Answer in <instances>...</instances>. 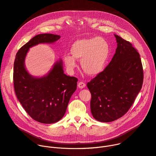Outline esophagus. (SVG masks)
<instances>
[{
    "label": "esophagus",
    "mask_w": 156,
    "mask_h": 156,
    "mask_svg": "<svg viewBox=\"0 0 156 156\" xmlns=\"http://www.w3.org/2000/svg\"><path fill=\"white\" fill-rule=\"evenodd\" d=\"M78 87L80 88V89H83L86 87V84L84 83L83 82H79L78 83Z\"/></svg>",
    "instance_id": "34e87169"
}]
</instances>
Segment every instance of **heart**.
I'll use <instances>...</instances> for the list:
<instances>
[{"mask_svg": "<svg viewBox=\"0 0 156 156\" xmlns=\"http://www.w3.org/2000/svg\"><path fill=\"white\" fill-rule=\"evenodd\" d=\"M70 53L63 56L67 68L73 72L77 67L76 60H80L82 69L89 76H97L105 69L110 48L108 41L102 37L84 38L76 41Z\"/></svg>", "mask_w": 156, "mask_h": 156, "instance_id": "1", "label": "heart"}]
</instances>
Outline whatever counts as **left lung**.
Wrapping results in <instances>:
<instances>
[{
    "label": "left lung",
    "instance_id": "1",
    "mask_svg": "<svg viewBox=\"0 0 156 156\" xmlns=\"http://www.w3.org/2000/svg\"><path fill=\"white\" fill-rule=\"evenodd\" d=\"M115 36L117 48L112 61L87 84L91 94V113L101 122H111L123 116L143 84L139 53L130 42L116 34Z\"/></svg>",
    "mask_w": 156,
    "mask_h": 156
}]
</instances>
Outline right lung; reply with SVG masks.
Returning <instances> with one entry per match:
<instances>
[{
    "mask_svg": "<svg viewBox=\"0 0 156 156\" xmlns=\"http://www.w3.org/2000/svg\"><path fill=\"white\" fill-rule=\"evenodd\" d=\"M60 36L40 34L35 36L17 51L14 63L13 80L17 98L25 111L38 122L50 124L63 118L69 100L77 88L78 79L64 74L63 62L58 60L47 74L34 77L25 67L30 48L40 43H53Z\"/></svg>",
    "mask_w": 156,
    "mask_h": 156,
    "instance_id": "right-lung-1",
    "label": "right lung"
}]
</instances>
